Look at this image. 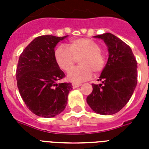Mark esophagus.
I'll list each match as a JSON object with an SVG mask.
<instances>
[{
  "label": "esophagus",
  "mask_w": 149,
  "mask_h": 149,
  "mask_svg": "<svg viewBox=\"0 0 149 149\" xmlns=\"http://www.w3.org/2000/svg\"><path fill=\"white\" fill-rule=\"evenodd\" d=\"M72 88H77V87H79V86H81V84H72Z\"/></svg>",
  "instance_id": "obj_1"
}]
</instances>
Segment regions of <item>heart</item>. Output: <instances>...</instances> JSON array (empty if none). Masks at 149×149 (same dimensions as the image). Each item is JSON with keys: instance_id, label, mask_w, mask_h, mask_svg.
<instances>
[{"instance_id": "b5f03b06", "label": "heart", "mask_w": 149, "mask_h": 149, "mask_svg": "<svg viewBox=\"0 0 149 149\" xmlns=\"http://www.w3.org/2000/svg\"><path fill=\"white\" fill-rule=\"evenodd\" d=\"M100 45L89 38H77L69 45H60L56 50L55 56L59 67L65 72L72 70L77 61L80 66L68 74L67 79L73 83H81L89 79L92 72L98 74L106 65V56L100 50Z\"/></svg>"}]
</instances>
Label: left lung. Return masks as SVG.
I'll return each instance as SVG.
<instances>
[{
    "label": "left lung",
    "mask_w": 149,
    "mask_h": 149,
    "mask_svg": "<svg viewBox=\"0 0 149 149\" xmlns=\"http://www.w3.org/2000/svg\"><path fill=\"white\" fill-rule=\"evenodd\" d=\"M101 38L108 48L109 57L98 81L86 102L96 113L111 115L127 104L137 85V61L125 42L111 33L94 36Z\"/></svg>",
    "instance_id": "left-lung-1"
}]
</instances>
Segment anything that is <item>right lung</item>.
Wrapping results in <instances>:
<instances>
[{
  "label": "right lung",
  "instance_id": "right-lung-1",
  "mask_svg": "<svg viewBox=\"0 0 149 149\" xmlns=\"http://www.w3.org/2000/svg\"><path fill=\"white\" fill-rule=\"evenodd\" d=\"M66 37L38 36L23 50L18 59L17 88L27 107L39 117L59 114L72 91L71 83H56L65 77V73L56 62L54 49Z\"/></svg>",
  "mask_w": 149,
  "mask_h": 149
}]
</instances>
